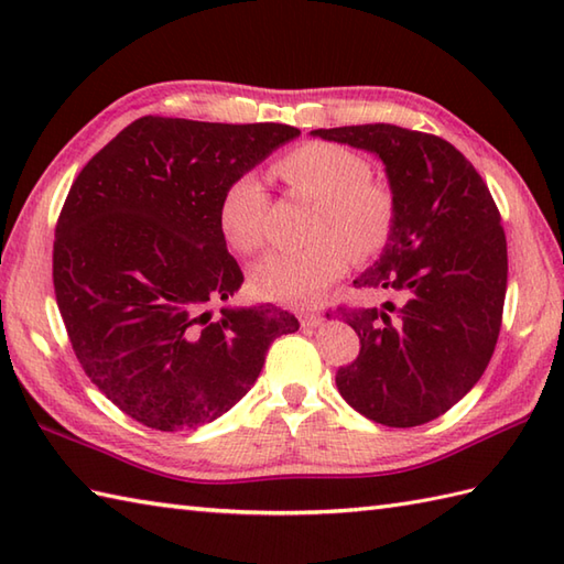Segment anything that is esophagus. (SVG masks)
Masks as SVG:
<instances>
[{"instance_id":"34e87169","label":"esophagus","mask_w":564,"mask_h":564,"mask_svg":"<svg viewBox=\"0 0 564 564\" xmlns=\"http://www.w3.org/2000/svg\"><path fill=\"white\" fill-rule=\"evenodd\" d=\"M301 325H303V327H307V329H315V327H319V325H322V315H317V313H307V315H303V317H301Z\"/></svg>"}]
</instances>
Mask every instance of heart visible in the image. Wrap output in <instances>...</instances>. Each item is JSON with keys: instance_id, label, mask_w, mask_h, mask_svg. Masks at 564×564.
<instances>
[{"instance_id": "b5f03b06", "label": "heart", "mask_w": 564, "mask_h": 564, "mask_svg": "<svg viewBox=\"0 0 564 564\" xmlns=\"http://www.w3.org/2000/svg\"><path fill=\"white\" fill-rule=\"evenodd\" d=\"M279 174L295 191L319 198L317 242L305 249L269 251L251 267L249 283L263 301L310 307L341 279L354 251L368 257L388 242L394 200L386 184L370 178V166L361 154L334 142H307L285 154ZM267 210L269 196L257 174L232 178L218 203L227 245L237 251L259 249L267 237Z\"/></svg>"}]
</instances>
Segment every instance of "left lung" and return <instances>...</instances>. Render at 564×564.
<instances>
[{"label":"left lung","mask_w":564,"mask_h":564,"mask_svg":"<svg viewBox=\"0 0 564 564\" xmlns=\"http://www.w3.org/2000/svg\"><path fill=\"white\" fill-rule=\"evenodd\" d=\"M310 135L376 154L394 200L388 242L354 285L398 295V305L339 310L361 354L339 368L337 388L370 422L426 424L473 390L495 354L507 237L492 194L436 135L390 123L317 128Z\"/></svg>","instance_id":"left-lung-1"}]
</instances>
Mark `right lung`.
Wrapping results in <instances>:
<instances>
[{"label": "right lung", "mask_w": 564, "mask_h": 564, "mask_svg": "<svg viewBox=\"0 0 564 564\" xmlns=\"http://www.w3.org/2000/svg\"><path fill=\"white\" fill-rule=\"evenodd\" d=\"M301 130L145 116L94 154L55 227L53 283L84 373L158 431L230 412L269 346L297 332L275 305L220 307L245 275L218 223L225 186Z\"/></svg>", "instance_id": "right-lung-1"}]
</instances>
